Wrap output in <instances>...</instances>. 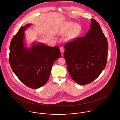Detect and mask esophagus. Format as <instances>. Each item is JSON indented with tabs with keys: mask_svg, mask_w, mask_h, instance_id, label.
<instances>
[{
	"mask_svg": "<svg viewBox=\"0 0 120 120\" xmlns=\"http://www.w3.org/2000/svg\"><path fill=\"white\" fill-rule=\"evenodd\" d=\"M60 52L61 53H63L64 52V49L63 47H60Z\"/></svg>",
	"mask_w": 120,
	"mask_h": 120,
	"instance_id": "34e87169",
	"label": "esophagus"
}]
</instances>
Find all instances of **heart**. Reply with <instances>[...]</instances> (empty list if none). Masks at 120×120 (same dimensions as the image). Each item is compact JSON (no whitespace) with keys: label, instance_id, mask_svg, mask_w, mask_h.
Listing matches in <instances>:
<instances>
[{"label":"heart","instance_id":"1","mask_svg":"<svg viewBox=\"0 0 120 120\" xmlns=\"http://www.w3.org/2000/svg\"><path fill=\"white\" fill-rule=\"evenodd\" d=\"M82 30L80 25L76 24L73 22H67L60 28V33L62 34H66L65 39L67 41H73Z\"/></svg>","mask_w":120,"mask_h":120}]
</instances>
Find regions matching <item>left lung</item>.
<instances>
[{
    "instance_id": "obj_1",
    "label": "left lung",
    "mask_w": 120,
    "mask_h": 120,
    "mask_svg": "<svg viewBox=\"0 0 120 120\" xmlns=\"http://www.w3.org/2000/svg\"><path fill=\"white\" fill-rule=\"evenodd\" d=\"M64 56L70 77L84 85L95 80L107 63L108 44L99 23L91 20L90 27L85 37L67 43Z\"/></svg>"
}]
</instances>
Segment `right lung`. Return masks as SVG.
<instances>
[{
    "label": "right lung",
    "mask_w": 120,
    "mask_h": 120,
    "mask_svg": "<svg viewBox=\"0 0 120 120\" xmlns=\"http://www.w3.org/2000/svg\"><path fill=\"white\" fill-rule=\"evenodd\" d=\"M31 24L21 27L10 43L9 61L13 71L25 86L37 89L48 81L55 61L61 56L58 47L34 42L30 48L24 43V31Z\"/></svg>",
    "instance_id": "1"
}]
</instances>
